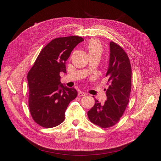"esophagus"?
I'll return each instance as SVG.
<instances>
[{
    "mask_svg": "<svg viewBox=\"0 0 161 161\" xmlns=\"http://www.w3.org/2000/svg\"><path fill=\"white\" fill-rule=\"evenodd\" d=\"M87 94L86 92H84L83 91H79L78 92V96L79 97H83V96H86Z\"/></svg>",
    "mask_w": 161,
    "mask_h": 161,
    "instance_id": "34e87169",
    "label": "esophagus"
}]
</instances>
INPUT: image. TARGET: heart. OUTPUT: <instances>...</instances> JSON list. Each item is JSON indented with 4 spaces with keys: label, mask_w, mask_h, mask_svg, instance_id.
<instances>
[{
    "label": "heart",
    "mask_w": 161,
    "mask_h": 161,
    "mask_svg": "<svg viewBox=\"0 0 161 161\" xmlns=\"http://www.w3.org/2000/svg\"><path fill=\"white\" fill-rule=\"evenodd\" d=\"M89 55H98L100 56L103 52V46L97 39H91L87 45Z\"/></svg>",
    "instance_id": "1"
}]
</instances>
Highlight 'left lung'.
Returning <instances> with one entry per match:
<instances>
[{
  "instance_id": "left-lung-1",
  "label": "left lung",
  "mask_w": 161,
  "mask_h": 161,
  "mask_svg": "<svg viewBox=\"0 0 161 161\" xmlns=\"http://www.w3.org/2000/svg\"><path fill=\"white\" fill-rule=\"evenodd\" d=\"M109 60L106 76L108 78L107 100L104 104L95 99L94 106L87 112L89 120L102 128L117 124L129 101L132 69L130 60L123 49L114 42L109 43Z\"/></svg>"
}]
</instances>
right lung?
Instances as JSON below:
<instances>
[{"label":"right lung","mask_w":161,"mask_h":161,"mask_svg":"<svg viewBox=\"0 0 161 161\" xmlns=\"http://www.w3.org/2000/svg\"><path fill=\"white\" fill-rule=\"evenodd\" d=\"M82 41L77 36L53 39L42 49L27 74L29 110L41 126L53 128L63 123L68 106L77 97L74 87L63 85L59 74L66 73V61Z\"/></svg>","instance_id":"obj_1"}]
</instances>
